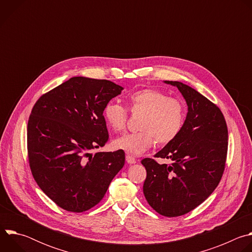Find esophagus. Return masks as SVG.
I'll list each match as a JSON object with an SVG mask.
<instances>
[{"label": "esophagus", "instance_id": "1", "mask_svg": "<svg viewBox=\"0 0 252 252\" xmlns=\"http://www.w3.org/2000/svg\"><path fill=\"white\" fill-rule=\"evenodd\" d=\"M126 162L129 163V164H132V163H135V162H136V159H135L134 157H133L132 155H130V154H126Z\"/></svg>", "mask_w": 252, "mask_h": 252}]
</instances>
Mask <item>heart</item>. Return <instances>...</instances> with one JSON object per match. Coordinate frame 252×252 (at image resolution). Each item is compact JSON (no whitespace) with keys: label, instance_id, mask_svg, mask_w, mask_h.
I'll list each match as a JSON object with an SVG mask.
<instances>
[{"label":"heart","instance_id":"obj_1","mask_svg":"<svg viewBox=\"0 0 252 252\" xmlns=\"http://www.w3.org/2000/svg\"><path fill=\"white\" fill-rule=\"evenodd\" d=\"M126 103L132 114H142L139 131L125 133L114 140V147L138 156L153 147L174 140L184 128L186 107L176 98L154 89H143L129 94ZM103 118L114 130H123L127 122V112L116 102H107Z\"/></svg>","mask_w":252,"mask_h":252}]
</instances>
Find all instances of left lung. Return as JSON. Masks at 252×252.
<instances>
[{
    "label": "left lung",
    "mask_w": 252,
    "mask_h": 252,
    "mask_svg": "<svg viewBox=\"0 0 252 252\" xmlns=\"http://www.w3.org/2000/svg\"><path fill=\"white\" fill-rule=\"evenodd\" d=\"M164 83L181 92L188 115L181 133L155 156L171 159V164H159L153 158L141 160L147 169L143 194L157 212L175 218L194 209L219 186L228 132L221 111L213 102L181 82Z\"/></svg>",
    "instance_id": "left-lung-1"
}]
</instances>
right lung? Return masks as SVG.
<instances>
[{"instance_id":"right-lung-1","label":"right lung","mask_w":252,"mask_h":252,"mask_svg":"<svg viewBox=\"0 0 252 252\" xmlns=\"http://www.w3.org/2000/svg\"><path fill=\"white\" fill-rule=\"evenodd\" d=\"M123 87L74 77L43 94L28 123V155L34 181L60 207L83 212L97 204L125 164V152H100L109 140L103 107Z\"/></svg>"}]
</instances>
